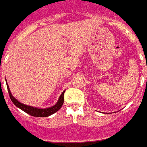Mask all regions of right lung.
Wrapping results in <instances>:
<instances>
[{"label":"right lung","instance_id":"obj_1","mask_svg":"<svg viewBox=\"0 0 147 147\" xmlns=\"http://www.w3.org/2000/svg\"><path fill=\"white\" fill-rule=\"evenodd\" d=\"M7 90L8 93H9V97H10L12 102H13L16 107H17L18 108H20V109H22V111H24L25 113H28V115H32V116L47 117L49 116V115H51L52 114H53V113H57V111L61 108L62 106H63V102H64V93H65V90H64V91L62 93L61 95H60V96H59V100L57 101V103H56L54 106H53V107L45 109H39L37 108V107L27 106V105L22 104V102H19L15 97H13V96L12 95L11 92H10V90H9L8 84H7Z\"/></svg>","mask_w":147,"mask_h":147}]
</instances>
